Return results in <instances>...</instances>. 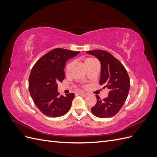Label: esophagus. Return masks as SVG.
<instances>
[{
  "instance_id": "obj_1",
  "label": "esophagus",
  "mask_w": 157,
  "mask_h": 157,
  "mask_svg": "<svg viewBox=\"0 0 157 157\" xmlns=\"http://www.w3.org/2000/svg\"><path fill=\"white\" fill-rule=\"evenodd\" d=\"M78 94L80 95V96H86L88 95L87 93H85V92H78Z\"/></svg>"
}]
</instances>
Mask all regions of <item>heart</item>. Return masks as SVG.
Segmentation results:
<instances>
[{"mask_svg":"<svg viewBox=\"0 0 157 157\" xmlns=\"http://www.w3.org/2000/svg\"><path fill=\"white\" fill-rule=\"evenodd\" d=\"M97 60L95 59L94 58H86L84 59V64L85 65V67H86V66L92 64L94 62H96ZM72 65H73V63L72 62H69V63H67V65H66V67H65V71L66 73H69V71L71 68V67H72Z\"/></svg>","mask_w":157,"mask_h":157,"instance_id":"1","label":"heart"}]
</instances>
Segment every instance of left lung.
Instances as JSON below:
<instances>
[{
  "instance_id": "obj_1",
  "label": "left lung",
  "mask_w": 157,
  "mask_h": 157,
  "mask_svg": "<svg viewBox=\"0 0 157 157\" xmlns=\"http://www.w3.org/2000/svg\"><path fill=\"white\" fill-rule=\"evenodd\" d=\"M101 63L99 84L109 90L107 98L100 99L96 95L97 103L91 108L93 115L99 118H110L115 115L124 105L130 90V78L119 61L103 50L88 51Z\"/></svg>"
}]
</instances>
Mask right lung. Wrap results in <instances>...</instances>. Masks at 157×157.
<instances>
[{
    "label": "right lung",
    "instance_id": "right-lung-1",
    "mask_svg": "<svg viewBox=\"0 0 157 157\" xmlns=\"http://www.w3.org/2000/svg\"><path fill=\"white\" fill-rule=\"evenodd\" d=\"M79 53L56 48L42 56L33 66L29 78V90L35 104L44 115L59 117L69 111L75 94L59 96L58 84L65 78L66 62Z\"/></svg>",
    "mask_w": 157,
    "mask_h": 157
}]
</instances>
